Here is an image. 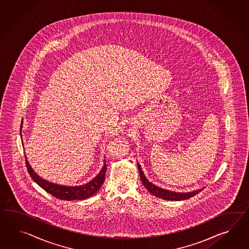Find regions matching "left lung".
<instances>
[{
  "instance_id": "obj_1",
  "label": "left lung",
  "mask_w": 249,
  "mask_h": 249,
  "mask_svg": "<svg viewBox=\"0 0 249 249\" xmlns=\"http://www.w3.org/2000/svg\"><path fill=\"white\" fill-rule=\"evenodd\" d=\"M138 168H139V172H140V179L141 182H143V185L147 189V191L150 194L157 196L158 198H161L163 200H182L189 199L191 197H194V195L199 194L200 192L202 191V189L197 190V191H194V192H190V193H176V192H172V191H168L165 189L160 188L157 185L153 184L152 182H149L146 178V176L144 175L143 171L141 169L140 164L138 163Z\"/></svg>"
}]
</instances>
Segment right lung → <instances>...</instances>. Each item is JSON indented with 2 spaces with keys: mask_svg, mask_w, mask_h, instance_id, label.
Returning <instances> with one entry per match:
<instances>
[{
  "mask_svg": "<svg viewBox=\"0 0 249 249\" xmlns=\"http://www.w3.org/2000/svg\"><path fill=\"white\" fill-rule=\"evenodd\" d=\"M25 158H26V156H25ZM25 159H26L27 170H28L31 178L33 179V181L37 183L47 193H49L52 196H54L57 199H60V200H85V199L92 196L93 194H96L105 180V173L107 169L105 160H104V164H103L101 172L90 182L85 183L84 185H80V186H65V185H59V184L53 183V182H49L45 179H42L34 170L31 168V164L28 162L27 158Z\"/></svg>",
  "mask_w": 249,
  "mask_h": 249,
  "instance_id": "add662e5",
  "label": "right lung"
}]
</instances>
